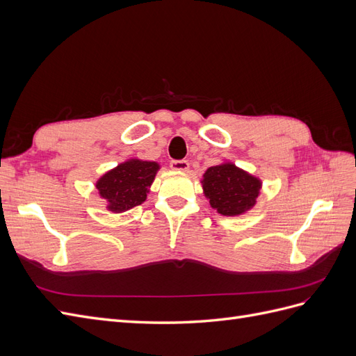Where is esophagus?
<instances>
[{
	"mask_svg": "<svg viewBox=\"0 0 356 356\" xmlns=\"http://www.w3.org/2000/svg\"><path fill=\"white\" fill-rule=\"evenodd\" d=\"M190 166L188 160H172L170 161V168L174 170H187Z\"/></svg>",
	"mask_w": 356,
	"mask_h": 356,
	"instance_id": "esophagus-1",
	"label": "esophagus"
}]
</instances>
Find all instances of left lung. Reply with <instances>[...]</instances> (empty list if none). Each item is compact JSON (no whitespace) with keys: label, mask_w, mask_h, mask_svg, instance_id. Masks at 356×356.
<instances>
[{"label":"left lung","mask_w":356,"mask_h":356,"mask_svg":"<svg viewBox=\"0 0 356 356\" xmlns=\"http://www.w3.org/2000/svg\"><path fill=\"white\" fill-rule=\"evenodd\" d=\"M260 188V181L232 163L212 166L203 175V190L211 207L229 217L252 208Z\"/></svg>","instance_id":"left-lung-1"}]
</instances>
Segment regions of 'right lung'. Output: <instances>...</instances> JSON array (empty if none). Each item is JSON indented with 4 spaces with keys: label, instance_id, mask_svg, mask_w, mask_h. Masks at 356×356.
Listing matches in <instances>:
<instances>
[{
    "label": "right lung",
    "instance_id": "add662e5",
    "mask_svg": "<svg viewBox=\"0 0 356 356\" xmlns=\"http://www.w3.org/2000/svg\"><path fill=\"white\" fill-rule=\"evenodd\" d=\"M159 165L154 161L129 160L115 169L106 172L98 181L96 188L108 200V209L123 212L147 199L148 187L156 177Z\"/></svg>",
    "mask_w": 356,
    "mask_h": 356
}]
</instances>
